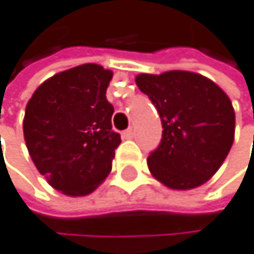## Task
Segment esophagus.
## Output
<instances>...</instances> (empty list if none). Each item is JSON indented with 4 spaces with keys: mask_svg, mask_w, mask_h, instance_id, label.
<instances>
[{
    "mask_svg": "<svg viewBox=\"0 0 254 254\" xmlns=\"http://www.w3.org/2000/svg\"><path fill=\"white\" fill-rule=\"evenodd\" d=\"M133 135H135L133 128H127V130L123 131V138L124 139H131V138H133Z\"/></svg>",
    "mask_w": 254,
    "mask_h": 254,
    "instance_id": "esophagus-1",
    "label": "esophagus"
}]
</instances>
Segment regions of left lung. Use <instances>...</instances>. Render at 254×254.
<instances>
[{
	"label": "left lung",
	"mask_w": 254,
	"mask_h": 254,
	"mask_svg": "<svg viewBox=\"0 0 254 254\" xmlns=\"http://www.w3.org/2000/svg\"><path fill=\"white\" fill-rule=\"evenodd\" d=\"M163 124L160 146L150 152V174L171 189H194L214 175L234 141L230 97L208 77L189 71L136 76Z\"/></svg>",
	"instance_id": "obj_1"
}]
</instances>
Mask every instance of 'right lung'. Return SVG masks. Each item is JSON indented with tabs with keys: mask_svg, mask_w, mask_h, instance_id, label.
<instances>
[{
	"mask_svg": "<svg viewBox=\"0 0 254 254\" xmlns=\"http://www.w3.org/2000/svg\"><path fill=\"white\" fill-rule=\"evenodd\" d=\"M110 69L96 63L45 80L26 105L24 141L38 172L66 195L91 194L112 171L121 135L107 101Z\"/></svg>",
	"mask_w": 254,
	"mask_h": 254,
	"instance_id": "1",
	"label": "right lung"
}]
</instances>
